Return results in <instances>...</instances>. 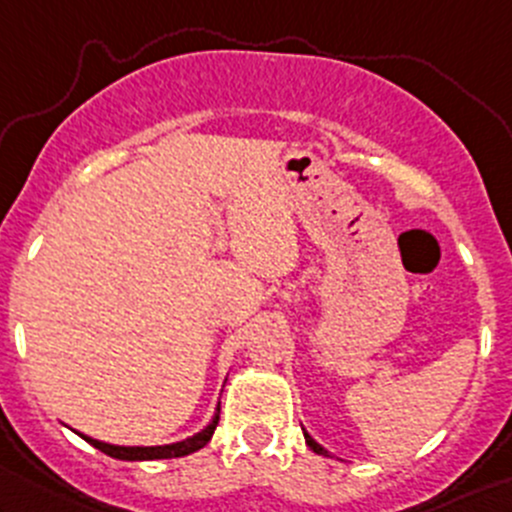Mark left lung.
I'll list each match as a JSON object with an SVG mask.
<instances>
[{"label":"left lung","mask_w":512,"mask_h":512,"mask_svg":"<svg viewBox=\"0 0 512 512\" xmlns=\"http://www.w3.org/2000/svg\"><path fill=\"white\" fill-rule=\"evenodd\" d=\"M303 437H306V445H308V447H311V449H313V452H316V454H323V457H328V449H323V447H320V445H318V442H316V440H313V437H311V435H308V432H303Z\"/></svg>","instance_id":"left-lung-1"}]
</instances>
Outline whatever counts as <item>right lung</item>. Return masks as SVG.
Here are the masks:
<instances>
[{
    "instance_id": "obj_1",
    "label": "right lung",
    "mask_w": 512,
    "mask_h": 512,
    "mask_svg": "<svg viewBox=\"0 0 512 512\" xmlns=\"http://www.w3.org/2000/svg\"><path fill=\"white\" fill-rule=\"evenodd\" d=\"M218 411H221V408H216V415H213V420H211L209 425H206L204 430L196 432L194 437H187V440H182V442H172V445H160V447H121V445H109V442H99V440H94V437L82 435V432H77V435H80L82 440H87L92 447H97L99 452L109 454V457H114V459H126V462H145V459L187 457V454L196 452V449H201V447L206 445V442L211 440L213 430H216V425H218Z\"/></svg>"
}]
</instances>
